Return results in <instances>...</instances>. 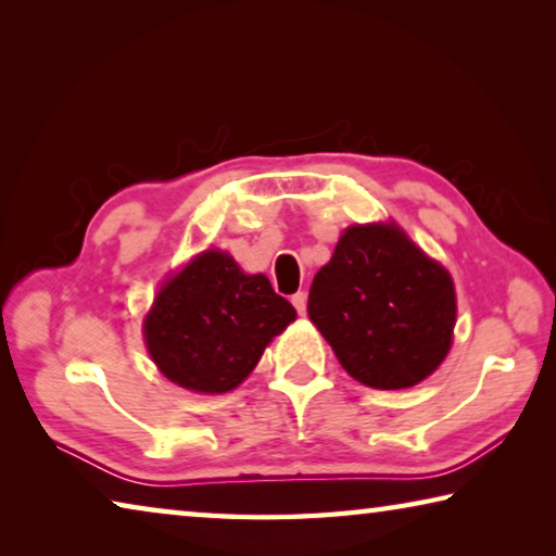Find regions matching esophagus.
I'll return each instance as SVG.
<instances>
[{"instance_id": "obj_1", "label": "esophagus", "mask_w": 556, "mask_h": 556, "mask_svg": "<svg viewBox=\"0 0 556 556\" xmlns=\"http://www.w3.org/2000/svg\"><path fill=\"white\" fill-rule=\"evenodd\" d=\"M291 304H294L299 316H304L306 314V291H296V294L291 296Z\"/></svg>"}]
</instances>
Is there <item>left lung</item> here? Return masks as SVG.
I'll list each match as a JSON object with an SVG mask.
<instances>
[{"label": "left lung", "mask_w": 556, "mask_h": 556, "mask_svg": "<svg viewBox=\"0 0 556 556\" xmlns=\"http://www.w3.org/2000/svg\"><path fill=\"white\" fill-rule=\"evenodd\" d=\"M308 318L351 378L375 390L412 388L451 348L454 281L397 225H353L316 271Z\"/></svg>", "instance_id": "8db88e82"}]
</instances>
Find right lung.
Instances as JSON below:
<instances>
[{
  "label": "right lung",
  "instance_id": "1",
  "mask_svg": "<svg viewBox=\"0 0 556 556\" xmlns=\"http://www.w3.org/2000/svg\"><path fill=\"white\" fill-rule=\"evenodd\" d=\"M294 318L265 275H242L230 255L208 250L159 291L144 338L168 380L213 394L238 388Z\"/></svg>",
  "mask_w": 556,
  "mask_h": 556
}]
</instances>
